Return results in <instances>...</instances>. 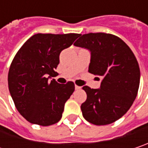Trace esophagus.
I'll return each mask as SVG.
<instances>
[{
	"mask_svg": "<svg viewBox=\"0 0 148 148\" xmlns=\"http://www.w3.org/2000/svg\"><path fill=\"white\" fill-rule=\"evenodd\" d=\"M75 88H76L77 90H78V89H80V88H81V87L77 86V85H76V86H75Z\"/></svg>",
	"mask_w": 148,
	"mask_h": 148,
	"instance_id": "esophagus-1",
	"label": "esophagus"
}]
</instances>
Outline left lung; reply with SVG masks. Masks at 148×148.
<instances>
[{
  "label": "left lung",
  "mask_w": 148,
  "mask_h": 148,
  "mask_svg": "<svg viewBox=\"0 0 148 148\" xmlns=\"http://www.w3.org/2000/svg\"><path fill=\"white\" fill-rule=\"evenodd\" d=\"M75 46L88 49V72L102 77L100 89L84 86L87 99L81 105L82 115L96 125L116 121L129 110L136 98L140 68L132 50L119 37L105 33L81 34Z\"/></svg>",
  "instance_id": "8db88e82"
}]
</instances>
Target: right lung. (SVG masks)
<instances>
[{
    "mask_svg": "<svg viewBox=\"0 0 148 148\" xmlns=\"http://www.w3.org/2000/svg\"><path fill=\"white\" fill-rule=\"evenodd\" d=\"M78 37V34H37L16 52L8 72V88L16 110L28 122L48 126L60 120L75 84H60L49 77L57 73L60 52Z\"/></svg>",
    "mask_w": 148,
    "mask_h": 148,
    "instance_id": "obj_1",
    "label": "right lung"
}]
</instances>
